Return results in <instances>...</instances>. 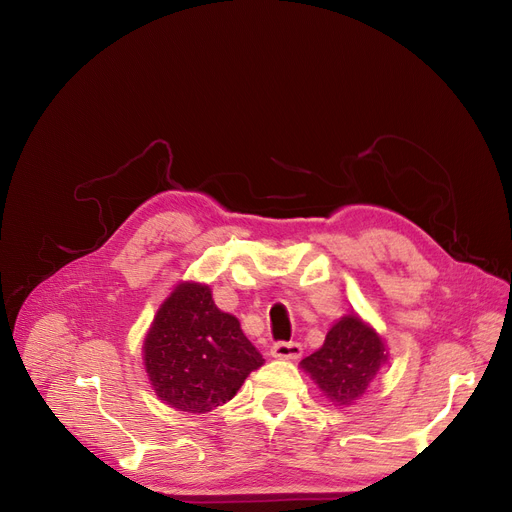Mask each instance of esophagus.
Instances as JSON below:
<instances>
[{"label":"esophagus","instance_id":"obj_1","mask_svg":"<svg viewBox=\"0 0 512 512\" xmlns=\"http://www.w3.org/2000/svg\"><path fill=\"white\" fill-rule=\"evenodd\" d=\"M271 356L278 360H298L302 356V348L294 342H278L271 346Z\"/></svg>","mask_w":512,"mask_h":512}]
</instances>
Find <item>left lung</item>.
Masks as SVG:
<instances>
[{"instance_id":"1","label":"left lung","mask_w":512,"mask_h":512,"mask_svg":"<svg viewBox=\"0 0 512 512\" xmlns=\"http://www.w3.org/2000/svg\"><path fill=\"white\" fill-rule=\"evenodd\" d=\"M387 362L383 335L358 313H348L329 327L323 346L306 356L300 368L321 395L342 410L362 399Z\"/></svg>"}]
</instances>
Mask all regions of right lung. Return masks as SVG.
Wrapping results in <instances>:
<instances>
[{
	"mask_svg": "<svg viewBox=\"0 0 512 512\" xmlns=\"http://www.w3.org/2000/svg\"><path fill=\"white\" fill-rule=\"evenodd\" d=\"M142 360L156 397L187 414H206L230 401L265 362L241 321L220 311L212 288L195 280H181L158 306Z\"/></svg>",
	"mask_w": 512,
	"mask_h": 512,
	"instance_id": "right-lung-1",
	"label": "right lung"
}]
</instances>
